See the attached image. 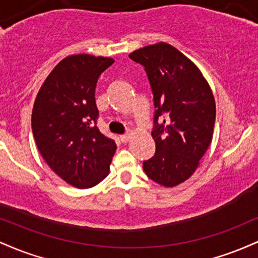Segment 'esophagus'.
<instances>
[{"instance_id":"1","label":"esophagus","mask_w":258,"mask_h":258,"mask_svg":"<svg viewBox=\"0 0 258 258\" xmlns=\"http://www.w3.org/2000/svg\"><path fill=\"white\" fill-rule=\"evenodd\" d=\"M130 138H131V136H130L128 133H127V135H121L120 136V141L122 142V143H127V142L130 141Z\"/></svg>"}]
</instances>
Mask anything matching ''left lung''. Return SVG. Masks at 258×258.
Segmentation results:
<instances>
[{
  "mask_svg": "<svg viewBox=\"0 0 258 258\" xmlns=\"http://www.w3.org/2000/svg\"><path fill=\"white\" fill-rule=\"evenodd\" d=\"M128 57L144 67L155 106L156 150L143 170L159 184L178 185L194 173L212 141L214 94L197 65L171 44H150ZM161 116L165 117L159 123Z\"/></svg>",
  "mask_w": 258,
  "mask_h": 258,
  "instance_id": "1",
  "label": "left lung"
}]
</instances>
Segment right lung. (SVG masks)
Returning <instances> with one entry per match:
<instances>
[{"mask_svg": "<svg viewBox=\"0 0 258 258\" xmlns=\"http://www.w3.org/2000/svg\"><path fill=\"white\" fill-rule=\"evenodd\" d=\"M114 59L75 54L64 58L38 91L31 127L41 155L76 188L98 184L109 173L116 144L97 127V81Z\"/></svg>", "mask_w": 258, "mask_h": 258, "instance_id": "right-lung-1", "label": "right lung"}]
</instances>
